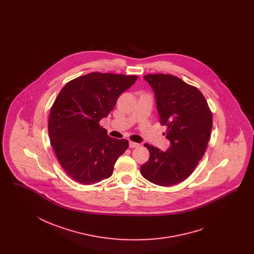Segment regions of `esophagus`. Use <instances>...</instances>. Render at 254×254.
I'll return each mask as SVG.
<instances>
[{
	"label": "esophagus",
	"mask_w": 254,
	"mask_h": 254,
	"mask_svg": "<svg viewBox=\"0 0 254 254\" xmlns=\"http://www.w3.org/2000/svg\"><path fill=\"white\" fill-rule=\"evenodd\" d=\"M139 145H140L139 143L134 142V141H129V147H130V148H136V147H138Z\"/></svg>",
	"instance_id": "obj_1"
}]
</instances>
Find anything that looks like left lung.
Here are the masks:
<instances>
[{"instance_id": "left-lung-1", "label": "left lung", "mask_w": 254, "mask_h": 254, "mask_svg": "<svg viewBox=\"0 0 254 254\" xmlns=\"http://www.w3.org/2000/svg\"><path fill=\"white\" fill-rule=\"evenodd\" d=\"M162 126L170 147L163 152L145 143L149 160L140 167L143 177L160 186L175 185L192 174L206 152L212 115L199 90L170 74H148Z\"/></svg>"}]
</instances>
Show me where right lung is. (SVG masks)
I'll list each match as a JSON object with an SVG mask.
<instances>
[{"label": "right lung", "mask_w": 254, "mask_h": 254, "mask_svg": "<svg viewBox=\"0 0 254 254\" xmlns=\"http://www.w3.org/2000/svg\"><path fill=\"white\" fill-rule=\"evenodd\" d=\"M138 79L91 72L67 83L51 108L48 135L62 168L77 183L93 185L111 177L127 139L111 138L100 126L119 96Z\"/></svg>", "instance_id": "1"}]
</instances>
